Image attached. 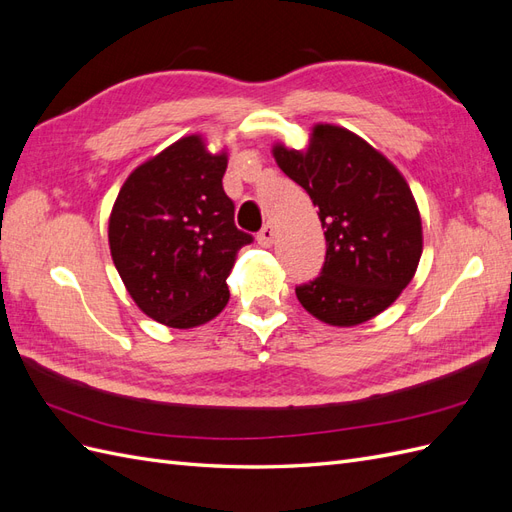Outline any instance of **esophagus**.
<instances>
[{"mask_svg": "<svg viewBox=\"0 0 512 512\" xmlns=\"http://www.w3.org/2000/svg\"><path fill=\"white\" fill-rule=\"evenodd\" d=\"M273 241H275V230H273V226H271V224L262 226L260 232H258V243H260L262 247H271Z\"/></svg>", "mask_w": 512, "mask_h": 512, "instance_id": "obj_1", "label": "esophagus"}]
</instances>
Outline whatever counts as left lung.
Here are the masks:
<instances>
[{
  "mask_svg": "<svg viewBox=\"0 0 512 512\" xmlns=\"http://www.w3.org/2000/svg\"><path fill=\"white\" fill-rule=\"evenodd\" d=\"M277 166L318 207L327 256L320 275L294 288L309 314L354 327L384 312L423 252L414 196L399 170L350 130L320 123L307 151L275 145Z\"/></svg>",
  "mask_w": 512,
  "mask_h": 512,
  "instance_id": "obj_1",
  "label": "left lung"
}]
</instances>
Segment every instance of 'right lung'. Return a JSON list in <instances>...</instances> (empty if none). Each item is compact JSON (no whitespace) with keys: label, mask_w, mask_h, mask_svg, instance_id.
<instances>
[{"label":"right lung","mask_w":512,"mask_h":512,"mask_svg":"<svg viewBox=\"0 0 512 512\" xmlns=\"http://www.w3.org/2000/svg\"><path fill=\"white\" fill-rule=\"evenodd\" d=\"M226 164V153L211 156L203 138L185 136L138 166L115 200V267L134 303L166 327L218 316L235 256L254 241L235 226V203L222 188Z\"/></svg>","instance_id":"obj_1"}]
</instances>
